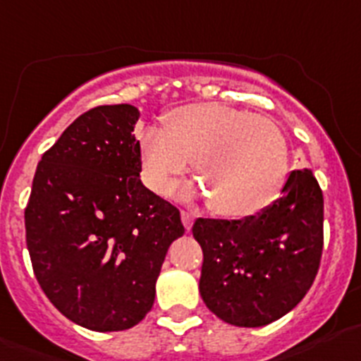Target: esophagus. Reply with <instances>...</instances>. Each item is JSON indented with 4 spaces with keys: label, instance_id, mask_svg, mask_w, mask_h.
Masks as SVG:
<instances>
[{
    "label": "esophagus",
    "instance_id": "esophagus-1",
    "mask_svg": "<svg viewBox=\"0 0 361 361\" xmlns=\"http://www.w3.org/2000/svg\"><path fill=\"white\" fill-rule=\"evenodd\" d=\"M180 218H183V224H184V227H186V231H190L191 226H193V221H195L193 211H180Z\"/></svg>",
    "mask_w": 361,
    "mask_h": 361
}]
</instances>
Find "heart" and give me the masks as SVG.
<instances>
[{
    "label": "heart",
    "mask_w": 361,
    "mask_h": 361,
    "mask_svg": "<svg viewBox=\"0 0 361 361\" xmlns=\"http://www.w3.org/2000/svg\"><path fill=\"white\" fill-rule=\"evenodd\" d=\"M147 186L168 195L193 161L207 207L221 216H249L269 206L288 170L283 132L264 116L221 104H191L166 116L164 127L140 135Z\"/></svg>",
    "instance_id": "heart-1"
}]
</instances>
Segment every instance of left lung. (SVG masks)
<instances>
[{
  "label": "left lung",
  "instance_id": "left-lung-1",
  "mask_svg": "<svg viewBox=\"0 0 361 361\" xmlns=\"http://www.w3.org/2000/svg\"><path fill=\"white\" fill-rule=\"evenodd\" d=\"M193 236L207 308L233 326H267L295 308L319 272L322 190L310 168L293 170L272 206L241 220L197 218Z\"/></svg>",
  "mask_w": 361,
  "mask_h": 361
}]
</instances>
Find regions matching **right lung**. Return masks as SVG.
Here are the masks:
<instances>
[{
    "instance_id": "right-lung-1",
    "label": "right lung",
    "mask_w": 361,
    "mask_h": 361,
    "mask_svg": "<svg viewBox=\"0 0 361 361\" xmlns=\"http://www.w3.org/2000/svg\"><path fill=\"white\" fill-rule=\"evenodd\" d=\"M134 105H100L73 121L37 164L26 245L49 302L92 331H123L154 306L155 281L180 213L140 178Z\"/></svg>"
}]
</instances>
